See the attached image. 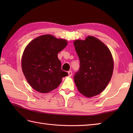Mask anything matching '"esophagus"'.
<instances>
[{"label":"esophagus","instance_id":"esophagus-1","mask_svg":"<svg viewBox=\"0 0 133 133\" xmlns=\"http://www.w3.org/2000/svg\"><path fill=\"white\" fill-rule=\"evenodd\" d=\"M68 74H69V77H71L72 75V71H68Z\"/></svg>","mask_w":133,"mask_h":133}]
</instances>
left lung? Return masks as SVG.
<instances>
[{
    "label": "left lung",
    "mask_w": 133,
    "mask_h": 133,
    "mask_svg": "<svg viewBox=\"0 0 133 133\" xmlns=\"http://www.w3.org/2000/svg\"><path fill=\"white\" fill-rule=\"evenodd\" d=\"M80 67L74 76L78 91L87 97L99 94L111 79L114 63L111 52L94 36L74 42Z\"/></svg>",
    "instance_id": "8db88e82"
}]
</instances>
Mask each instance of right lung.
<instances>
[{"mask_svg": "<svg viewBox=\"0 0 133 133\" xmlns=\"http://www.w3.org/2000/svg\"><path fill=\"white\" fill-rule=\"evenodd\" d=\"M67 42L51 35H43L27 45L22 59V68L30 85L36 91L49 92L59 86L68 73L61 69L58 54Z\"/></svg>", "mask_w": 133, "mask_h": 133, "instance_id": "obj_1", "label": "right lung"}]
</instances>
